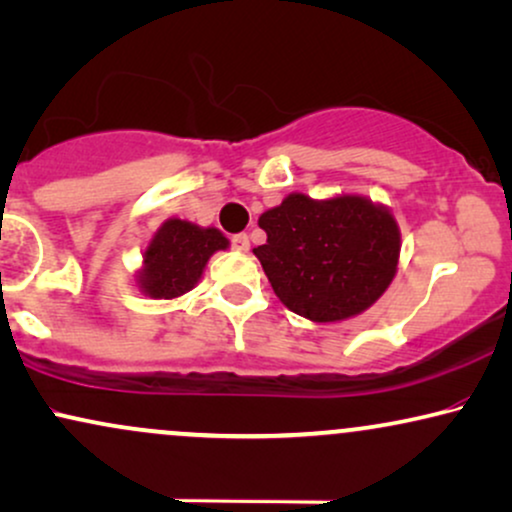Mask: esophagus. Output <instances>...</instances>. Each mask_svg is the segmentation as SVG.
<instances>
[{
	"mask_svg": "<svg viewBox=\"0 0 512 512\" xmlns=\"http://www.w3.org/2000/svg\"><path fill=\"white\" fill-rule=\"evenodd\" d=\"M231 245H234L236 252H248L250 250V238L245 234H238L231 238Z\"/></svg>",
	"mask_w": 512,
	"mask_h": 512,
	"instance_id": "1",
	"label": "esophagus"
}]
</instances>
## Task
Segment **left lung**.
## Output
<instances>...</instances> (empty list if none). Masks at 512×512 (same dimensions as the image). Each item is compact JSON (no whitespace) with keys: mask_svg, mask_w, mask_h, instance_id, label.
<instances>
[{"mask_svg":"<svg viewBox=\"0 0 512 512\" xmlns=\"http://www.w3.org/2000/svg\"><path fill=\"white\" fill-rule=\"evenodd\" d=\"M257 224L267 231V243L252 252L276 297L314 323L364 314L397 274V219L359 193L323 200L288 193Z\"/></svg>","mask_w":512,"mask_h":512,"instance_id":"8db88e82","label":"left lung"}]
</instances>
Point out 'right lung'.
<instances>
[{
    "label": "right lung",
    "mask_w": 512,
    "mask_h": 512,
    "mask_svg": "<svg viewBox=\"0 0 512 512\" xmlns=\"http://www.w3.org/2000/svg\"><path fill=\"white\" fill-rule=\"evenodd\" d=\"M226 248L229 238L215 226L170 217L146 243L134 283L151 300H174L196 288L210 257Z\"/></svg>",
    "instance_id": "right-lung-1"
}]
</instances>
